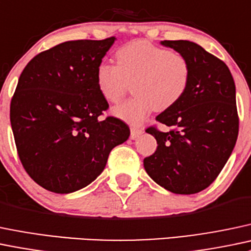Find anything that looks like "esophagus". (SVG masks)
Returning a JSON list of instances; mask_svg holds the SVG:
<instances>
[{"mask_svg": "<svg viewBox=\"0 0 251 251\" xmlns=\"http://www.w3.org/2000/svg\"><path fill=\"white\" fill-rule=\"evenodd\" d=\"M142 133H143V128L137 127V126H132V127H131V138L132 139L139 137Z\"/></svg>", "mask_w": 251, "mask_h": 251, "instance_id": "obj_1", "label": "esophagus"}]
</instances>
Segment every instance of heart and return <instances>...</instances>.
Wrapping results in <instances>:
<instances>
[{
	"label": "heart",
	"instance_id": "heart-1",
	"mask_svg": "<svg viewBox=\"0 0 251 251\" xmlns=\"http://www.w3.org/2000/svg\"><path fill=\"white\" fill-rule=\"evenodd\" d=\"M118 65L103 62L96 70V84L110 103L120 101L133 83L132 99L113 108V114L139 124L154 109L166 110L185 95L191 66L185 56L148 41H134L118 50Z\"/></svg>",
	"mask_w": 251,
	"mask_h": 251
}]
</instances>
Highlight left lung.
I'll use <instances>...</instances> for the list:
<instances>
[{"mask_svg":"<svg viewBox=\"0 0 251 251\" xmlns=\"http://www.w3.org/2000/svg\"><path fill=\"white\" fill-rule=\"evenodd\" d=\"M185 56L191 79L183 99L156 117L168 131L150 126L157 142L144 159L150 178L173 194L207 189L221 172L236 146L239 118L233 78L220 59L190 41H162Z\"/></svg>","mask_w":251,"mask_h":251,"instance_id":"8db88e82","label":"left lung"}]
</instances>
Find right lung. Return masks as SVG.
Here are the masks:
<instances>
[{"label": "right lung", "instance_id": "right-lung-1", "mask_svg": "<svg viewBox=\"0 0 251 251\" xmlns=\"http://www.w3.org/2000/svg\"><path fill=\"white\" fill-rule=\"evenodd\" d=\"M114 41L63 42L21 72L10 124L23 167L46 190L85 188L104 170L113 148L130 136L120 119L100 118L109 104L97 88L96 70Z\"/></svg>", "mask_w": 251, "mask_h": 251}]
</instances>
